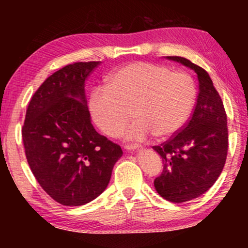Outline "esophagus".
<instances>
[{
    "label": "esophagus",
    "mask_w": 248,
    "mask_h": 248,
    "mask_svg": "<svg viewBox=\"0 0 248 248\" xmlns=\"http://www.w3.org/2000/svg\"><path fill=\"white\" fill-rule=\"evenodd\" d=\"M139 146L138 144H135V143H129V144H126V146H124V148H126V150H134V149H136V148H138Z\"/></svg>",
    "instance_id": "obj_1"
}]
</instances>
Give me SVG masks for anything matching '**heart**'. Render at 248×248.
Segmentation results:
<instances>
[{
    "label": "heart",
    "mask_w": 248,
    "mask_h": 248,
    "mask_svg": "<svg viewBox=\"0 0 248 248\" xmlns=\"http://www.w3.org/2000/svg\"><path fill=\"white\" fill-rule=\"evenodd\" d=\"M196 94L195 80L186 72L136 62L113 72L107 86L92 91L90 110L96 126L108 136L120 135L132 108L136 119L124 133L127 139L141 141L154 134L166 139L186 124Z\"/></svg>",
    "instance_id": "1"
}]
</instances>
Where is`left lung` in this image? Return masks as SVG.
I'll list each match as a JSON object with an SVG mask.
<instances>
[{
    "label": "left lung",
    "mask_w": 248,
    "mask_h": 248,
    "mask_svg": "<svg viewBox=\"0 0 248 248\" xmlns=\"http://www.w3.org/2000/svg\"><path fill=\"white\" fill-rule=\"evenodd\" d=\"M197 73L199 92L191 116L169 140L154 146L163 171L154 181L161 197L184 203L205 193L225 166L229 147L227 116L223 100L203 67L189 59L168 56Z\"/></svg>",
    "instance_id": "1"
}]
</instances>
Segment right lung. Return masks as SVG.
<instances>
[{
  "label": "right lung",
  "instance_id": "add662e5",
  "mask_svg": "<svg viewBox=\"0 0 248 248\" xmlns=\"http://www.w3.org/2000/svg\"><path fill=\"white\" fill-rule=\"evenodd\" d=\"M100 62L66 65L28 105L22 127L28 163L43 190L62 205L80 206L101 195L122 155L121 147L91 124L85 80Z\"/></svg>",
  "mask_w": 248,
  "mask_h": 248
}]
</instances>
